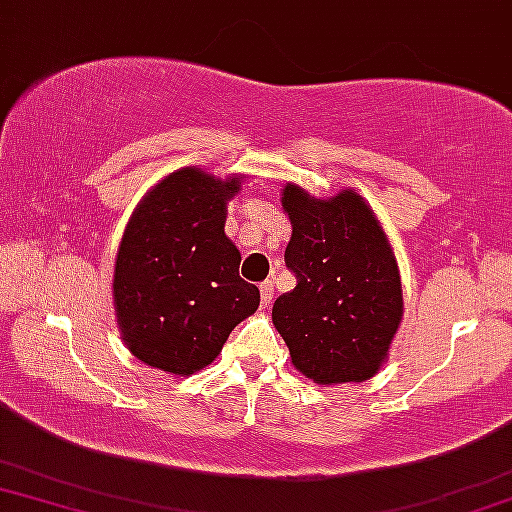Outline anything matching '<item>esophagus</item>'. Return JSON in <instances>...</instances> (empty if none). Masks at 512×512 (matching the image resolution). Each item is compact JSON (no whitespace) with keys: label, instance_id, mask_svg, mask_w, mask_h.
<instances>
[{"label":"esophagus","instance_id":"obj_1","mask_svg":"<svg viewBox=\"0 0 512 512\" xmlns=\"http://www.w3.org/2000/svg\"><path fill=\"white\" fill-rule=\"evenodd\" d=\"M260 295H262V307L267 309L271 304V297H274V283L271 281H264L260 286Z\"/></svg>","mask_w":512,"mask_h":512}]
</instances>
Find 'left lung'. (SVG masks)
<instances>
[{"mask_svg": "<svg viewBox=\"0 0 512 512\" xmlns=\"http://www.w3.org/2000/svg\"><path fill=\"white\" fill-rule=\"evenodd\" d=\"M281 205L293 226L286 267L297 286L274 302L271 321L293 366L316 385L373 378L404 316L397 257L383 224L354 189L316 198L286 184Z\"/></svg>", "mask_w": 512, "mask_h": 512, "instance_id": "left-lung-1", "label": "left lung"}]
</instances>
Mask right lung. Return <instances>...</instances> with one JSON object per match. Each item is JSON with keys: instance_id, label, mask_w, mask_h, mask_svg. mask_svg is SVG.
Returning <instances> with one entry per match:
<instances>
[{"instance_id": "obj_1", "label": "right lung", "mask_w": 512, "mask_h": 512, "mask_svg": "<svg viewBox=\"0 0 512 512\" xmlns=\"http://www.w3.org/2000/svg\"><path fill=\"white\" fill-rule=\"evenodd\" d=\"M243 174L181 167L151 186L122 234L113 274L120 338L146 366L191 375L260 307L238 276L241 252L224 234Z\"/></svg>"}]
</instances>
